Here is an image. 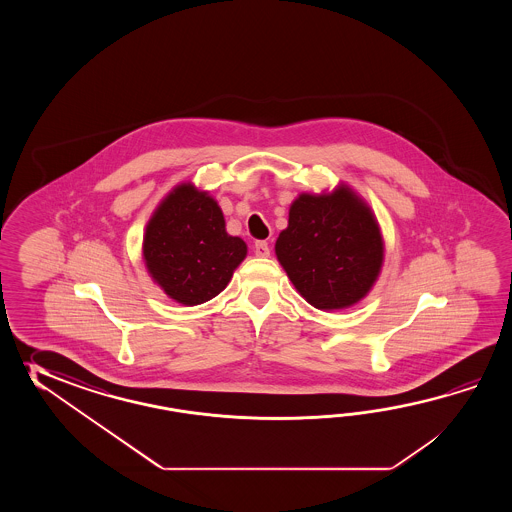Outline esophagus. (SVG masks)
I'll return each instance as SVG.
<instances>
[{
    "label": "esophagus",
    "instance_id": "34e87169",
    "mask_svg": "<svg viewBox=\"0 0 512 512\" xmlns=\"http://www.w3.org/2000/svg\"><path fill=\"white\" fill-rule=\"evenodd\" d=\"M254 252H256L258 258H267V256L271 254L269 243H267V241H256V243H254Z\"/></svg>",
    "mask_w": 512,
    "mask_h": 512
}]
</instances>
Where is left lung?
I'll use <instances>...</instances> for the list:
<instances>
[{
  "instance_id": "left-lung-1",
  "label": "left lung",
  "mask_w": 512,
  "mask_h": 512,
  "mask_svg": "<svg viewBox=\"0 0 512 512\" xmlns=\"http://www.w3.org/2000/svg\"><path fill=\"white\" fill-rule=\"evenodd\" d=\"M274 249L296 291L322 311L362 300L384 260L377 219L346 185L331 194L296 197Z\"/></svg>"
}]
</instances>
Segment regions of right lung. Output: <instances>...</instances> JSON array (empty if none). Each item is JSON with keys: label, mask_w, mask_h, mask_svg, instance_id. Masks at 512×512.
Instances as JSON below:
<instances>
[{"label": "right lung", "mask_w": 512, "mask_h": 512, "mask_svg": "<svg viewBox=\"0 0 512 512\" xmlns=\"http://www.w3.org/2000/svg\"><path fill=\"white\" fill-rule=\"evenodd\" d=\"M142 256L153 282L172 300L199 305L227 287L247 256V245L227 234L216 199L183 183L153 212Z\"/></svg>", "instance_id": "1"}]
</instances>
